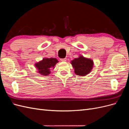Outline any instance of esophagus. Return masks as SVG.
Returning <instances> with one entry per match:
<instances>
[{"mask_svg": "<svg viewBox=\"0 0 129 129\" xmlns=\"http://www.w3.org/2000/svg\"><path fill=\"white\" fill-rule=\"evenodd\" d=\"M60 60L62 62H65L66 61V60H67V58H60Z\"/></svg>", "mask_w": 129, "mask_h": 129, "instance_id": "1", "label": "esophagus"}]
</instances>
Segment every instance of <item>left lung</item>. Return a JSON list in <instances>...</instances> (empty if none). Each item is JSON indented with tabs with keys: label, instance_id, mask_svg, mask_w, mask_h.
I'll list each match as a JSON object with an SVG mask.
<instances>
[{
	"label": "left lung",
	"instance_id": "obj_1",
	"mask_svg": "<svg viewBox=\"0 0 129 129\" xmlns=\"http://www.w3.org/2000/svg\"><path fill=\"white\" fill-rule=\"evenodd\" d=\"M71 64L76 75L84 76L91 72L93 67V62L90 58L80 55L79 57L72 61Z\"/></svg>",
	"mask_w": 129,
	"mask_h": 129
}]
</instances>
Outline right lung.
Returning <instances> with one entry per match:
<instances>
[{
	"mask_svg": "<svg viewBox=\"0 0 129 129\" xmlns=\"http://www.w3.org/2000/svg\"><path fill=\"white\" fill-rule=\"evenodd\" d=\"M58 62L56 58H44L42 61L35 64V66L38 69L39 73L47 76L50 73V68L54 67Z\"/></svg>",
	"mask_w": 129,
	"mask_h": 129,
	"instance_id": "right-lung-1",
	"label": "right lung"
}]
</instances>
